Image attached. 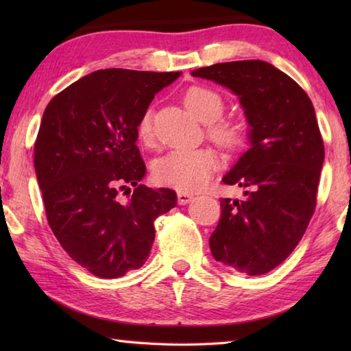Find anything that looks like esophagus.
<instances>
[{
	"mask_svg": "<svg viewBox=\"0 0 351 351\" xmlns=\"http://www.w3.org/2000/svg\"><path fill=\"white\" fill-rule=\"evenodd\" d=\"M190 201H193V195L192 193H186V192H178V204H189Z\"/></svg>",
	"mask_w": 351,
	"mask_h": 351,
	"instance_id": "esophagus-1",
	"label": "esophagus"
}]
</instances>
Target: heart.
I'll return each instance as SVG.
<instances>
[{"label": "heart", "instance_id": "obj_1", "mask_svg": "<svg viewBox=\"0 0 351 351\" xmlns=\"http://www.w3.org/2000/svg\"><path fill=\"white\" fill-rule=\"evenodd\" d=\"M184 105L199 119L209 123V134L218 144L235 147L241 141V130L237 123L224 119V100L218 93L204 86H192L184 94ZM138 136L142 142H152V114L145 111L138 122ZM218 169V158L209 148H175L154 162L153 176L165 187L192 193L204 189Z\"/></svg>", "mask_w": 351, "mask_h": 351}]
</instances>
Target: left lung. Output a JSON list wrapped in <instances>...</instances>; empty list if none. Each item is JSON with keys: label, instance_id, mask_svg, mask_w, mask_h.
I'll list each match as a JSON object with an SVG mask.
<instances>
[{"label": "left lung", "instance_id": "obj_1", "mask_svg": "<svg viewBox=\"0 0 351 351\" xmlns=\"http://www.w3.org/2000/svg\"><path fill=\"white\" fill-rule=\"evenodd\" d=\"M239 96L249 148L224 184L247 189L245 199L221 198L209 246L213 258L247 276L266 274L287 260L316 207L324 141L306 93L261 60L217 63L192 71Z\"/></svg>", "mask_w": 351, "mask_h": 351}]
</instances>
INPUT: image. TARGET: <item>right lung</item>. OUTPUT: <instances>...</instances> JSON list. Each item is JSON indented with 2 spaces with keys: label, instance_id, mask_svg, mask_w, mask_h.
Here are the masks:
<instances>
[{
  "label": "right lung",
  "instance_id": "add662e5",
  "mask_svg": "<svg viewBox=\"0 0 351 351\" xmlns=\"http://www.w3.org/2000/svg\"><path fill=\"white\" fill-rule=\"evenodd\" d=\"M181 73L100 69L47 104L34 164L47 223L74 261L91 274L117 278L150 255L154 219L176 206L171 189L139 184L145 176L138 122L154 94ZM125 204L119 189L129 193Z\"/></svg>",
  "mask_w": 351,
  "mask_h": 351
}]
</instances>
